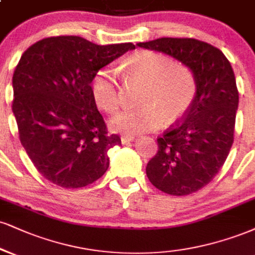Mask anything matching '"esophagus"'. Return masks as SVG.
I'll return each mask as SVG.
<instances>
[{
  "label": "esophagus",
  "mask_w": 255,
  "mask_h": 255,
  "mask_svg": "<svg viewBox=\"0 0 255 255\" xmlns=\"http://www.w3.org/2000/svg\"><path fill=\"white\" fill-rule=\"evenodd\" d=\"M135 137L131 136V135H124L121 136V142L122 143H127V142H130V141H133Z\"/></svg>",
  "instance_id": "obj_1"
}]
</instances>
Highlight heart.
<instances>
[{"label": "heart", "mask_w": 255, "mask_h": 255, "mask_svg": "<svg viewBox=\"0 0 255 255\" xmlns=\"http://www.w3.org/2000/svg\"><path fill=\"white\" fill-rule=\"evenodd\" d=\"M127 77L145 84L139 103L142 107L127 110L110 121V128L124 134H139L158 129L183 118L194 103L197 83L191 70L182 63L154 51H139L126 60ZM94 101L106 113L120 108L119 85L115 72L106 66L95 72L90 82Z\"/></svg>", "instance_id": "heart-1"}]
</instances>
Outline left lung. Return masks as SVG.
Here are the masks:
<instances>
[{"instance_id": "8db88e82", "label": "left lung", "mask_w": 255, "mask_h": 255, "mask_svg": "<svg viewBox=\"0 0 255 255\" xmlns=\"http://www.w3.org/2000/svg\"><path fill=\"white\" fill-rule=\"evenodd\" d=\"M139 47L162 52L194 73L197 94L189 112L159 136L146 174L155 188L185 196L209 184L223 166L233 141L239 104L233 67L219 48L192 38H160Z\"/></svg>"}]
</instances>
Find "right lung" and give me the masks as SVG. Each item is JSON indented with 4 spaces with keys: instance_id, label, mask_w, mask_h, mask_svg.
Returning <instances> with one entry per match:
<instances>
[{
    "instance_id": "obj_1",
    "label": "right lung",
    "mask_w": 255,
    "mask_h": 255,
    "mask_svg": "<svg viewBox=\"0 0 255 255\" xmlns=\"http://www.w3.org/2000/svg\"><path fill=\"white\" fill-rule=\"evenodd\" d=\"M135 46H101L75 35L51 36L27 48L13 75V113L20 141L36 170L51 183L77 189L109 167V135L91 96L95 72Z\"/></svg>"
}]
</instances>
